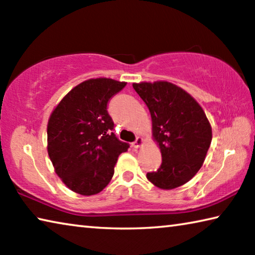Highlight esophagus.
Returning <instances> with one entry per match:
<instances>
[{
    "label": "esophagus",
    "instance_id": "34e87169",
    "mask_svg": "<svg viewBox=\"0 0 255 255\" xmlns=\"http://www.w3.org/2000/svg\"><path fill=\"white\" fill-rule=\"evenodd\" d=\"M143 144H144V139L143 138H140V137H137V139L133 141V143L131 144V146L133 148H139V147H141V146H143Z\"/></svg>",
    "mask_w": 255,
    "mask_h": 255
}]
</instances>
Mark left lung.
<instances>
[{
	"mask_svg": "<svg viewBox=\"0 0 255 255\" xmlns=\"http://www.w3.org/2000/svg\"><path fill=\"white\" fill-rule=\"evenodd\" d=\"M132 88L148 108L153 139L162 154L159 169L146 176L159 189L181 187L205 161L213 138L209 120L195 99L170 82H140Z\"/></svg>",
	"mask_w": 255,
	"mask_h": 255,
	"instance_id": "8db88e82",
	"label": "left lung"
}]
</instances>
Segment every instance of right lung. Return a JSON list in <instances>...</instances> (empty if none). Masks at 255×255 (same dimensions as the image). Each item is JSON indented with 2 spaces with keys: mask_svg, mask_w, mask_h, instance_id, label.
<instances>
[{
  "mask_svg": "<svg viewBox=\"0 0 255 255\" xmlns=\"http://www.w3.org/2000/svg\"><path fill=\"white\" fill-rule=\"evenodd\" d=\"M107 77L90 79L73 88L51 112L47 150L56 174L82 196L101 192L114 176L118 156L129 144L114 132L107 111L111 97L126 86Z\"/></svg>",
  "mask_w": 255,
  "mask_h": 255,
  "instance_id": "1",
  "label": "right lung"
}]
</instances>
